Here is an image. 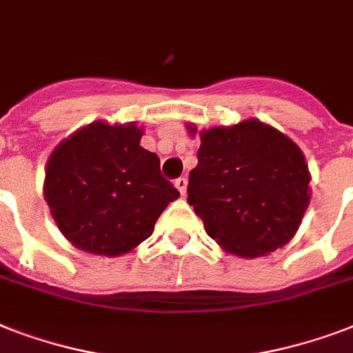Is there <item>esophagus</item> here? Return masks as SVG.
<instances>
[{"instance_id": "esophagus-1", "label": "esophagus", "mask_w": 353, "mask_h": 353, "mask_svg": "<svg viewBox=\"0 0 353 353\" xmlns=\"http://www.w3.org/2000/svg\"><path fill=\"white\" fill-rule=\"evenodd\" d=\"M174 185H176V188L179 190V194H181V196H185V194H187V185H188L187 177H179V179H176V183H174Z\"/></svg>"}]
</instances>
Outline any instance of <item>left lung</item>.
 <instances>
[{
	"instance_id": "8db88e82",
	"label": "left lung",
	"mask_w": 353,
	"mask_h": 353,
	"mask_svg": "<svg viewBox=\"0 0 353 353\" xmlns=\"http://www.w3.org/2000/svg\"><path fill=\"white\" fill-rule=\"evenodd\" d=\"M190 137L198 128L187 124ZM188 203L225 252L265 256L296 234L312 188L302 150L258 119L199 132Z\"/></svg>"
}]
</instances>
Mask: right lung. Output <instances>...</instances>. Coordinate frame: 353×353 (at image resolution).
<instances>
[{"label": "right lung", "mask_w": 353, "mask_h": 353, "mask_svg": "<svg viewBox=\"0 0 353 353\" xmlns=\"http://www.w3.org/2000/svg\"><path fill=\"white\" fill-rule=\"evenodd\" d=\"M135 122L95 121L52 150L43 198L60 232L99 256L133 251L179 192L161 176L159 157L141 146Z\"/></svg>", "instance_id": "obj_1"}]
</instances>
